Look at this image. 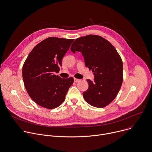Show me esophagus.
Instances as JSON below:
<instances>
[{
  "label": "esophagus",
  "mask_w": 152,
  "mask_h": 152,
  "mask_svg": "<svg viewBox=\"0 0 152 152\" xmlns=\"http://www.w3.org/2000/svg\"><path fill=\"white\" fill-rule=\"evenodd\" d=\"M80 80V79H77V78H74V81L75 82H79Z\"/></svg>",
  "instance_id": "obj_1"
}]
</instances>
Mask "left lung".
Instances as JSON below:
<instances>
[{"mask_svg":"<svg viewBox=\"0 0 152 152\" xmlns=\"http://www.w3.org/2000/svg\"><path fill=\"white\" fill-rule=\"evenodd\" d=\"M70 49L82 53L85 66L94 72V81L87 80L85 100L95 107H106L116 98L123 81V63L116 49L104 38L92 34L76 39Z\"/></svg>","mask_w":152,"mask_h":152,"instance_id":"obj_1","label":"left lung"}]
</instances>
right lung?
Segmentation results:
<instances>
[{
  "instance_id": "right-lung-1",
  "label": "right lung",
  "mask_w": 152,
  "mask_h": 152,
  "mask_svg": "<svg viewBox=\"0 0 152 152\" xmlns=\"http://www.w3.org/2000/svg\"><path fill=\"white\" fill-rule=\"evenodd\" d=\"M73 41L48 37L34 47L25 61L22 70L24 86L38 105L52 109L64 102L74 79H62L55 73L59 72L62 59Z\"/></svg>"
}]
</instances>
